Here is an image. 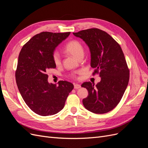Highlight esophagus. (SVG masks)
Returning <instances> with one entry per match:
<instances>
[{
  "label": "esophagus",
  "mask_w": 148,
  "mask_h": 148,
  "mask_svg": "<svg viewBox=\"0 0 148 148\" xmlns=\"http://www.w3.org/2000/svg\"><path fill=\"white\" fill-rule=\"evenodd\" d=\"M81 88V85L80 84H75V85H74V88L75 89H79V88Z\"/></svg>",
  "instance_id": "esophagus-1"
}]
</instances>
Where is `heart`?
Segmentation results:
<instances>
[{"label":"heart","instance_id":"1","mask_svg":"<svg viewBox=\"0 0 148 148\" xmlns=\"http://www.w3.org/2000/svg\"><path fill=\"white\" fill-rule=\"evenodd\" d=\"M65 51L66 52L72 55L75 57L78 58L83 56L84 53V48L82 43L77 40H72L69 41L65 46ZM52 59L53 64L56 65H59L61 64V58L59 53L57 51H53L52 53ZM74 77L75 75H73Z\"/></svg>","mask_w":148,"mask_h":148}]
</instances>
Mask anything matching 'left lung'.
<instances>
[{"instance_id":"left-lung-1","label":"left lung","mask_w":148,"mask_h":148,"mask_svg":"<svg viewBox=\"0 0 148 148\" xmlns=\"http://www.w3.org/2000/svg\"><path fill=\"white\" fill-rule=\"evenodd\" d=\"M86 43L91 52L93 75L99 74L101 82L96 86L88 82V96L83 99L85 108L95 114H104L118 105L128 86L130 71L119 44L105 31L90 28L73 33Z\"/></svg>"}]
</instances>
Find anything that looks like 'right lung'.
Returning <instances> with one entry per match:
<instances>
[{
  "instance_id": "right-lung-1",
  "label": "right lung",
  "mask_w": 148,
  "mask_h": 148,
  "mask_svg": "<svg viewBox=\"0 0 148 148\" xmlns=\"http://www.w3.org/2000/svg\"><path fill=\"white\" fill-rule=\"evenodd\" d=\"M70 32H41L31 38L20 52L15 78L23 99L31 110L39 115H54L64 108L73 84L59 81L49 83L46 71L55 69L52 53Z\"/></svg>"
}]
</instances>
